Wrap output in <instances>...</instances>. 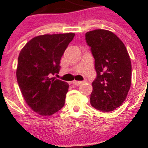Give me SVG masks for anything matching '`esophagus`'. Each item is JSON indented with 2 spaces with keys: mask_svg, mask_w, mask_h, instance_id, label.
Here are the masks:
<instances>
[{
  "mask_svg": "<svg viewBox=\"0 0 148 148\" xmlns=\"http://www.w3.org/2000/svg\"><path fill=\"white\" fill-rule=\"evenodd\" d=\"M84 83V82L82 81H76V80H74V81L72 82V84H74V86H80V84H82Z\"/></svg>",
  "mask_w": 148,
  "mask_h": 148,
  "instance_id": "1",
  "label": "esophagus"
}]
</instances>
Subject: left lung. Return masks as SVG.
<instances>
[{
    "label": "left lung",
    "instance_id": "1",
    "mask_svg": "<svg viewBox=\"0 0 148 148\" xmlns=\"http://www.w3.org/2000/svg\"><path fill=\"white\" fill-rule=\"evenodd\" d=\"M95 59L97 77L92 82L91 105L103 112L114 110L126 100L131 86L130 57L122 40L113 32L95 29L86 33Z\"/></svg>",
    "mask_w": 148,
    "mask_h": 148
}]
</instances>
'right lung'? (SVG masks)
<instances>
[{"instance_id": "add662e5", "label": "right lung", "mask_w": 148, "mask_h": 148, "mask_svg": "<svg viewBox=\"0 0 148 148\" xmlns=\"http://www.w3.org/2000/svg\"><path fill=\"white\" fill-rule=\"evenodd\" d=\"M74 35L37 36L19 53L16 68L18 86L27 105L40 116H51L64 106L69 86L49 76L59 72L61 58Z\"/></svg>"}]
</instances>
